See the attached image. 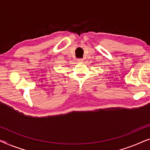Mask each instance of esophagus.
Here are the masks:
<instances>
[{"label": "esophagus", "mask_w": 150, "mask_h": 150, "mask_svg": "<svg viewBox=\"0 0 150 150\" xmlns=\"http://www.w3.org/2000/svg\"><path fill=\"white\" fill-rule=\"evenodd\" d=\"M77 61L79 63H83V59H78Z\"/></svg>", "instance_id": "esophagus-1"}]
</instances>
